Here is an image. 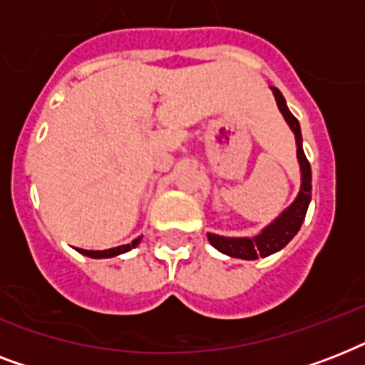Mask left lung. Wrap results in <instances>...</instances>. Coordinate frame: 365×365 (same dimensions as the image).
<instances>
[{
    "mask_svg": "<svg viewBox=\"0 0 365 365\" xmlns=\"http://www.w3.org/2000/svg\"><path fill=\"white\" fill-rule=\"evenodd\" d=\"M272 93H274V98H277V104L280 111H282L284 119L288 121L289 128L295 134L297 159H299L301 165V191L294 205L289 206L288 210L284 212L277 222H272L259 237H254V239H227V237L208 235V240H210L214 248H217L223 254L231 255V257H240V259H257L259 255L265 257V255H271L278 252V250H282L301 229V223L305 220L307 208H309V202H311V165H309V160H307L305 153H303V145H301L299 121L288 110L282 93L274 87H272Z\"/></svg>",
    "mask_w": 365,
    "mask_h": 365,
    "instance_id": "left-lung-1",
    "label": "left lung"
}]
</instances>
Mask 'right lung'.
<instances>
[{
    "label": "right lung",
    "mask_w": 365,
    "mask_h": 365,
    "mask_svg": "<svg viewBox=\"0 0 365 365\" xmlns=\"http://www.w3.org/2000/svg\"><path fill=\"white\" fill-rule=\"evenodd\" d=\"M138 242H140V239L132 240L130 244H123V246H117V248L102 250V252H94V250H81V248H77V250H79L83 255H88V257H113V255L125 254V252H128V250L136 248Z\"/></svg>",
    "instance_id": "1"
}]
</instances>
